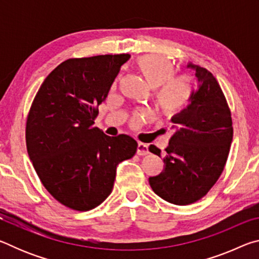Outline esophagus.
<instances>
[{"instance_id": "esophagus-1", "label": "esophagus", "mask_w": 259, "mask_h": 259, "mask_svg": "<svg viewBox=\"0 0 259 259\" xmlns=\"http://www.w3.org/2000/svg\"><path fill=\"white\" fill-rule=\"evenodd\" d=\"M137 154L138 155H147L148 154V146L146 145V144L138 143Z\"/></svg>"}]
</instances>
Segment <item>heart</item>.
<instances>
[{"label": "heart", "mask_w": 259, "mask_h": 259, "mask_svg": "<svg viewBox=\"0 0 259 259\" xmlns=\"http://www.w3.org/2000/svg\"><path fill=\"white\" fill-rule=\"evenodd\" d=\"M137 67L146 82L156 88L155 104L166 117L181 113L191 103L194 94V76L188 73L175 75V65L171 60L159 55H145L137 59ZM150 117V113L140 112L136 122Z\"/></svg>", "instance_id": "b5f03b06"}]
</instances>
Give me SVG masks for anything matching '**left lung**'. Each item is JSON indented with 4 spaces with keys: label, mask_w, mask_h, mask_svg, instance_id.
Segmentation results:
<instances>
[{
    "label": "left lung",
    "mask_w": 259,
    "mask_h": 259,
    "mask_svg": "<svg viewBox=\"0 0 259 259\" xmlns=\"http://www.w3.org/2000/svg\"><path fill=\"white\" fill-rule=\"evenodd\" d=\"M187 67L195 71L199 89L171 119L174 134L165 148L163 171L148 178L156 195L177 205L196 202L216 184L233 139L231 111L217 80L198 65ZM148 150L161 156L156 146Z\"/></svg>",
    "instance_id": "left-lung-1"
}]
</instances>
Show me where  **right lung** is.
Wrapping results in <instances>:
<instances>
[{
	"label": "right lung",
	"instance_id": "add662e5",
	"mask_svg": "<svg viewBox=\"0 0 259 259\" xmlns=\"http://www.w3.org/2000/svg\"><path fill=\"white\" fill-rule=\"evenodd\" d=\"M129 54L71 58L38 89L26 122V146L43 186L69 209L88 211L111 194L116 165L138 144L128 135L109 137L94 125Z\"/></svg>",
	"mask_w": 259,
	"mask_h": 259
}]
</instances>
